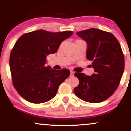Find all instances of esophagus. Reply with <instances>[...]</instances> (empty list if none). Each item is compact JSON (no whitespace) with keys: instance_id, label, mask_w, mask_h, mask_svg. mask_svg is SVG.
<instances>
[{"instance_id":"obj_1","label":"esophagus","mask_w":131,"mask_h":131,"mask_svg":"<svg viewBox=\"0 0 131 131\" xmlns=\"http://www.w3.org/2000/svg\"><path fill=\"white\" fill-rule=\"evenodd\" d=\"M74 76V72L73 71H70V77H72V76Z\"/></svg>"}]
</instances>
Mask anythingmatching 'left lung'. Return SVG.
<instances>
[{
    "label": "left lung",
    "mask_w": 131,
    "mask_h": 131,
    "mask_svg": "<svg viewBox=\"0 0 131 131\" xmlns=\"http://www.w3.org/2000/svg\"><path fill=\"white\" fill-rule=\"evenodd\" d=\"M86 42V57L92 61L94 73H76L79 84L74 94L81 100L100 103L108 99L118 88L124 70V57L118 40L112 33L91 28L76 32Z\"/></svg>",
    "instance_id": "1"
}]
</instances>
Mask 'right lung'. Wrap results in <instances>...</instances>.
<instances>
[{"mask_svg":"<svg viewBox=\"0 0 131 131\" xmlns=\"http://www.w3.org/2000/svg\"><path fill=\"white\" fill-rule=\"evenodd\" d=\"M73 33L39 29L24 34L16 42L9 63L13 84L23 98L31 103H41L56 95L70 71L47 67L46 57L56 53L61 43Z\"/></svg>","mask_w":131,"mask_h":131,"instance_id":"1","label":"right lung"}]
</instances>
